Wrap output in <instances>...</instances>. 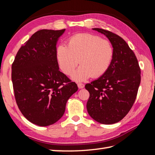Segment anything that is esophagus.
<instances>
[{
	"instance_id": "1",
	"label": "esophagus",
	"mask_w": 155,
	"mask_h": 155,
	"mask_svg": "<svg viewBox=\"0 0 155 155\" xmlns=\"http://www.w3.org/2000/svg\"><path fill=\"white\" fill-rule=\"evenodd\" d=\"M78 85V87L79 88H83L84 87V85L83 83H77Z\"/></svg>"
}]
</instances>
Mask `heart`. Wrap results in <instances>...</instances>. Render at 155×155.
Segmentation results:
<instances>
[{"instance_id":"obj_1","label":"heart","mask_w":155,"mask_h":155,"mask_svg":"<svg viewBox=\"0 0 155 155\" xmlns=\"http://www.w3.org/2000/svg\"><path fill=\"white\" fill-rule=\"evenodd\" d=\"M56 52L59 66L67 75L72 73L79 60L81 65L72 77L84 81L105 73L113 61L114 49L110 41L97 35L80 33L68 38V46L58 45Z\"/></svg>"}]
</instances>
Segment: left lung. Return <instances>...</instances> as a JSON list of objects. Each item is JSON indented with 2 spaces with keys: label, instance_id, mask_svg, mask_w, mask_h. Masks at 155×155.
<instances>
[{
  "label": "left lung",
  "instance_id": "left-lung-1",
  "mask_svg": "<svg viewBox=\"0 0 155 155\" xmlns=\"http://www.w3.org/2000/svg\"><path fill=\"white\" fill-rule=\"evenodd\" d=\"M93 30L106 35L114 55L105 73L85 85L90 94L87 108L94 120L111 124L121 120L132 108L140 83V68L134 52L123 38L109 31Z\"/></svg>",
  "mask_w": 155,
  "mask_h": 155
}]
</instances>
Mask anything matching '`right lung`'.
<instances>
[{
	"mask_svg": "<svg viewBox=\"0 0 155 155\" xmlns=\"http://www.w3.org/2000/svg\"><path fill=\"white\" fill-rule=\"evenodd\" d=\"M65 29H42L19 48L12 64L16 103L28 120L41 127L57 122L77 84L58 70L57 42Z\"/></svg>",
	"mask_w": 155,
	"mask_h": 155,
	"instance_id": "1",
	"label": "right lung"
}]
</instances>
